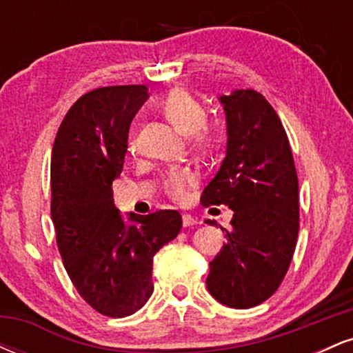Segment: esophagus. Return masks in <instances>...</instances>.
Instances as JSON below:
<instances>
[{
  "instance_id": "esophagus-1",
  "label": "esophagus",
  "mask_w": 353,
  "mask_h": 353,
  "mask_svg": "<svg viewBox=\"0 0 353 353\" xmlns=\"http://www.w3.org/2000/svg\"><path fill=\"white\" fill-rule=\"evenodd\" d=\"M197 224H199V221H197L196 217L190 216V214H184V216H182V225H184V228H192V225Z\"/></svg>"
}]
</instances>
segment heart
Returning <instances> with one entry per match:
<instances>
[{"mask_svg": "<svg viewBox=\"0 0 353 353\" xmlns=\"http://www.w3.org/2000/svg\"><path fill=\"white\" fill-rule=\"evenodd\" d=\"M157 109L164 119L171 123L177 131L188 134L190 149L204 154V156L216 152L219 143H221V134H219L216 125L205 121L208 114H205L204 106L190 92L181 88L172 89L164 96ZM197 181H199V174L192 168L181 165V168H174L165 174L164 190L172 201L184 202L188 199L189 189L194 188Z\"/></svg>", "mask_w": 353, "mask_h": 353, "instance_id": "b5f03b06", "label": "heart"}]
</instances>
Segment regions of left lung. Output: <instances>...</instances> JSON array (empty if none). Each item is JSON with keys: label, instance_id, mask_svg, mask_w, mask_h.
<instances>
[{"label": "left lung", "instance_id": "1", "mask_svg": "<svg viewBox=\"0 0 353 353\" xmlns=\"http://www.w3.org/2000/svg\"><path fill=\"white\" fill-rule=\"evenodd\" d=\"M221 103L228 154L201 202L204 208L229 205L234 217L232 229L225 230L228 244L209 264L205 283L224 305L250 309L279 289L292 262L299 179L285 129L261 92L237 89Z\"/></svg>", "mask_w": 353, "mask_h": 353}]
</instances>
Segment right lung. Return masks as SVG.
Here are the masks:
<instances>
[{"label":"right lung","instance_id":"right-lung-1","mask_svg":"<svg viewBox=\"0 0 353 353\" xmlns=\"http://www.w3.org/2000/svg\"><path fill=\"white\" fill-rule=\"evenodd\" d=\"M148 99L144 84L92 89L72 104L51 154V217L64 269L99 314L128 317L151 297L152 259L177 237V210L129 214L112 197L132 117Z\"/></svg>","mask_w":353,"mask_h":353}]
</instances>
